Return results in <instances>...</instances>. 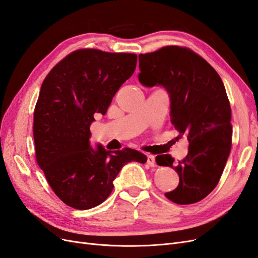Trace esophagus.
Segmentation results:
<instances>
[{
  "instance_id": "obj_1",
  "label": "esophagus",
  "mask_w": 258,
  "mask_h": 258,
  "mask_svg": "<svg viewBox=\"0 0 258 258\" xmlns=\"http://www.w3.org/2000/svg\"><path fill=\"white\" fill-rule=\"evenodd\" d=\"M147 163L151 167H155L156 160H155V156L154 155H147Z\"/></svg>"
}]
</instances>
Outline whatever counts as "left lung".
<instances>
[{
	"label": "left lung",
	"instance_id": "left-lung-1",
	"mask_svg": "<svg viewBox=\"0 0 258 258\" xmlns=\"http://www.w3.org/2000/svg\"><path fill=\"white\" fill-rule=\"evenodd\" d=\"M139 81L162 85L171 100V122L188 139V154L176 165L171 155L156 157L158 166L173 168L179 182L165 196L177 205L206 198L220 182L231 150V108L220 75L198 53L181 46H165L139 54Z\"/></svg>",
	"mask_w": 258,
	"mask_h": 258
}]
</instances>
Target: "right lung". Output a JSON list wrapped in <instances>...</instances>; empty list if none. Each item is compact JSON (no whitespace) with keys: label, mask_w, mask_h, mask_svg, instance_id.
I'll return each mask as SVG.
<instances>
[{"label":"right lung","mask_w":258,"mask_h":258,"mask_svg":"<svg viewBox=\"0 0 258 258\" xmlns=\"http://www.w3.org/2000/svg\"><path fill=\"white\" fill-rule=\"evenodd\" d=\"M137 61L136 53L77 49L45 77L34 108L35 157L53 192L69 207L101 205L126 163L146 162L144 154L129 147L112 153L89 145L93 116L106 113Z\"/></svg>","instance_id":"add662e5"}]
</instances>
